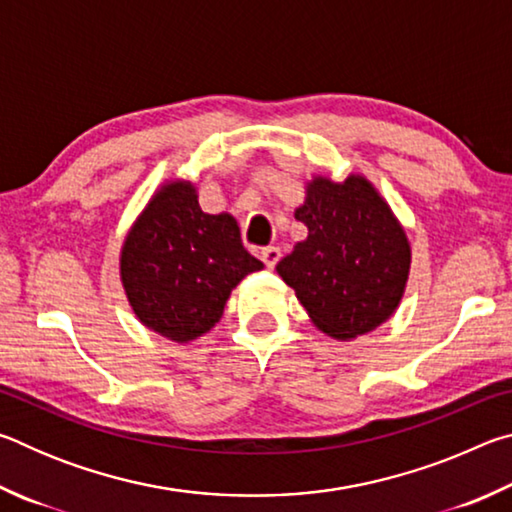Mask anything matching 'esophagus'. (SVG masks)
I'll return each mask as SVG.
<instances>
[{
    "instance_id": "obj_1",
    "label": "esophagus",
    "mask_w": 512,
    "mask_h": 512,
    "mask_svg": "<svg viewBox=\"0 0 512 512\" xmlns=\"http://www.w3.org/2000/svg\"><path fill=\"white\" fill-rule=\"evenodd\" d=\"M280 248L277 246H266V248H262L259 250V257H262V262L268 266V268H275V264H277V259H280Z\"/></svg>"
}]
</instances>
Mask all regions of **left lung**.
Wrapping results in <instances>:
<instances>
[{
  "instance_id": "1",
  "label": "left lung",
  "mask_w": 512,
  "mask_h": 512,
  "mask_svg": "<svg viewBox=\"0 0 512 512\" xmlns=\"http://www.w3.org/2000/svg\"><path fill=\"white\" fill-rule=\"evenodd\" d=\"M296 219L309 235L277 262L318 329L348 341L379 327L400 305L411 266L402 225L363 176L314 178Z\"/></svg>"
}]
</instances>
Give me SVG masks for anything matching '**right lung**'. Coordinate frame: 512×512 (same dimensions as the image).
Wrapping results in <instances>:
<instances>
[{
    "mask_svg": "<svg viewBox=\"0 0 512 512\" xmlns=\"http://www.w3.org/2000/svg\"><path fill=\"white\" fill-rule=\"evenodd\" d=\"M230 214H205L189 183L151 198L121 248V282L142 323L176 343L194 341L223 316L230 291L262 271Z\"/></svg>",
    "mask_w": 512,
    "mask_h": 512,
    "instance_id": "right-lung-1",
    "label": "right lung"
}]
</instances>
